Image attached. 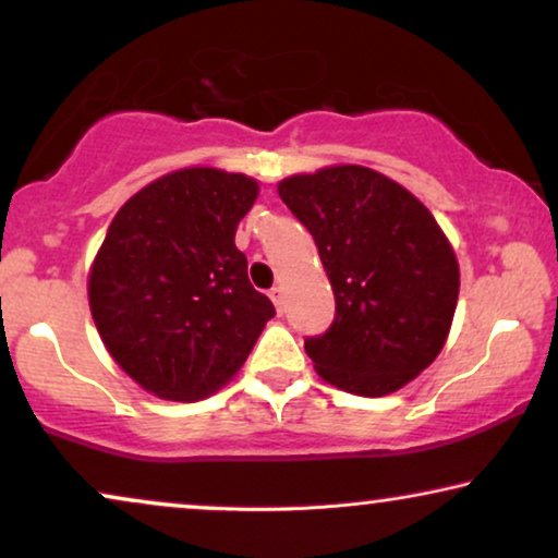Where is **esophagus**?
I'll list each match as a JSON object with an SVG mask.
<instances>
[{
    "instance_id": "esophagus-1",
    "label": "esophagus",
    "mask_w": 558,
    "mask_h": 558,
    "mask_svg": "<svg viewBox=\"0 0 558 558\" xmlns=\"http://www.w3.org/2000/svg\"><path fill=\"white\" fill-rule=\"evenodd\" d=\"M269 296H271L274 307H277V313H279V315L284 313V289H281V287H274L271 292H269Z\"/></svg>"
}]
</instances>
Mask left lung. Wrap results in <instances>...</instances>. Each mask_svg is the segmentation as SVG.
Segmentation results:
<instances>
[{
	"mask_svg": "<svg viewBox=\"0 0 558 558\" xmlns=\"http://www.w3.org/2000/svg\"><path fill=\"white\" fill-rule=\"evenodd\" d=\"M279 197L315 238L336 294V320L305 338L317 374L361 397L402 389L444 349L459 300V262L436 217L364 166L296 173Z\"/></svg>",
	"mask_w": 558,
	"mask_h": 558,
	"instance_id": "left-lung-1",
	"label": "left lung"
}]
</instances>
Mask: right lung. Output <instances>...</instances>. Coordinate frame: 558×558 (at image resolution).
Segmentation results:
<instances>
[{
	"mask_svg": "<svg viewBox=\"0 0 558 558\" xmlns=\"http://www.w3.org/2000/svg\"><path fill=\"white\" fill-rule=\"evenodd\" d=\"M256 197L243 173L182 169L133 194L107 230L89 274L94 325L122 372L161 400L220 389L277 315L235 248Z\"/></svg>",
	"mask_w": 558,
	"mask_h": 558,
	"instance_id": "add662e5",
	"label": "right lung"
}]
</instances>
